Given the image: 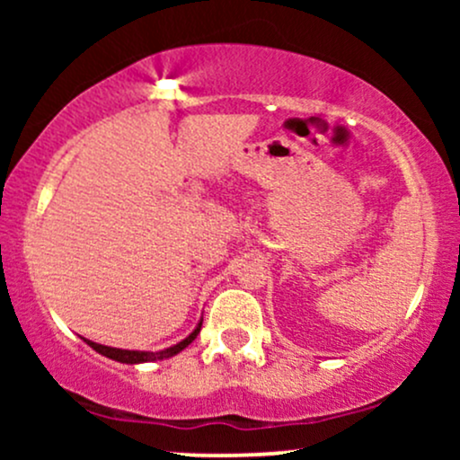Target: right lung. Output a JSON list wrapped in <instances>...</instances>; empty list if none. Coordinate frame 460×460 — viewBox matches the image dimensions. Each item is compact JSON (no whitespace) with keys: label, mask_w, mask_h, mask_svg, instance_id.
Listing matches in <instances>:
<instances>
[{"label":"right lung","mask_w":460,"mask_h":460,"mask_svg":"<svg viewBox=\"0 0 460 460\" xmlns=\"http://www.w3.org/2000/svg\"><path fill=\"white\" fill-rule=\"evenodd\" d=\"M200 324H203V320L199 322L197 329L190 332L186 340H181L179 344L171 346V348H164V350H123V348L103 346V344H97V341H91V340H84V341H86V344L91 346L93 350H97L99 355L112 358V361L128 363V366H136V363H151V361H162V358H168V357H175L177 352H181L183 348H188L194 340H197Z\"/></svg>","instance_id":"right-lung-1"}]
</instances>
